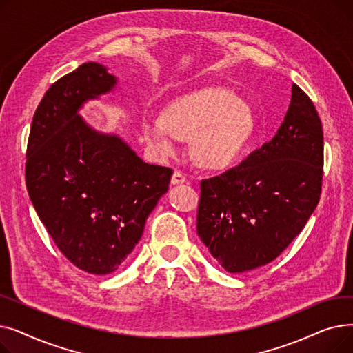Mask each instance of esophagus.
I'll list each match as a JSON object with an SVG mask.
<instances>
[{
	"mask_svg": "<svg viewBox=\"0 0 353 353\" xmlns=\"http://www.w3.org/2000/svg\"><path fill=\"white\" fill-rule=\"evenodd\" d=\"M188 181V177L184 176L181 172L176 170L172 176V184H181V183H186Z\"/></svg>",
	"mask_w": 353,
	"mask_h": 353,
	"instance_id": "obj_1",
	"label": "esophagus"
}]
</instances>
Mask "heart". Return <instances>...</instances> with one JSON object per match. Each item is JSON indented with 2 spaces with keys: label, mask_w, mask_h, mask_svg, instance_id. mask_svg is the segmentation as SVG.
Wrapping results in <instances>:
<instances>
[{
  "label": "heart",
  "mask_w": 353,
  "mask_h": 353,
  "mask_svg": "<svg viewBox=\"0 0 353 353\" xmlns=\"http://www.w3.org/2000/svg\"><path fill=\"white\" fill-rule=\"evenodd\" d=\"M253 128L250 110L234 92L205 88L183 96L165 107L161 121L144 125V136L153 150L172 156L177 139H190V154L205 169L220 170L242 152Z\"/></svg>",
  "instance_id": "b5f03b06"
}]
</instances>
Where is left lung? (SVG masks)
Masks as SVG:
<instances>
[{
    "label": "left lung",
    "mask_w": 353,
    "mask_h": 353,
    "mask_svg": "<svg viewBox=\"0 0 353 353\" xmlns=\"http://www.w3.org/2000/svg\"><path fill=\"white\" fill-rule=\"evenodd\" d=\"M322 179V123L293 84L276 136L233 169L200 181L197 234L230 273L268 265L303 230L319 203Z\"/></svg>",
    "instance_id": "obj_1"
}]
</instances>
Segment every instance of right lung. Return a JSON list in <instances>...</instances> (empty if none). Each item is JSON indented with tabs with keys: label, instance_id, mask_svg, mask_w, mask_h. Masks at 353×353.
I'll return each instance as SVG.
<instances>
[{
	"label": "right lung",
	"instance_id": "add662e5",
	"mask_svg": "<svg viewBox=\"0 0 353 353\" xmlns=\"http://www.w3.org/2000/svg\"><path fill=\"white\" fill-rule=\"evenodd\" d=\"M114 84L97 63L55 81L35 110L27 144L26 183L37 214L68 261L92 274L127 262L173 174L79 116L83 103Z\"/></svg>",
	"mask_w": 353,
	"mask_h": 353
}]
</instances>
